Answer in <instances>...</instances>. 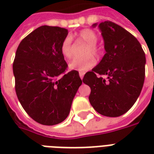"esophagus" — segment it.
I'll return each instance as SVG.
<instances>
[{"label": "esophagus", "mask_w": 154, "mask_h": 154, "mask_svg": "<svg viewBox=\"0 0 154 154\" xmlns=\"http://www.w3.org/2000/svg\"><path fill=\"white\" fill-rule=\"evenodd\" d=\"M85 75V72H79V76L80 77H81V79H82L83 78V77H84Z\"/></svg>", "instance_id": "obj_1"}]
</instances>
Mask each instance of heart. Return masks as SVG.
Wrapping results in <instances>:
<instances>
[{
    "label": "heart",
    "mask_w": 154,
    "mask_h": 154,
    "mask_svg": "<svg viewBox=\"0 0 154 154\" xmlns=\"http://www.w3.org/2000/svg\"><path fill=\"white\" fill-rule=\"evenodd\" d=\"M77 38L79 41L85 42L88 45L85 54L91 53L93 55H98V47L97 46V42L98 41V37L94 30L85 29L82 30L77 34ZM60 52L63 57L66 59H70L72 56V37L67 36L62 42L60 46ZM96 64V60L91 55H87L82 58H75L72 60L69 64V68L70 69L77 70L79 72H85L90 69Z\"/></svg>",
    "instance_id": "obj_1"
}]
</instances>
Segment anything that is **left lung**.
Here are the masks:
<instances>
[{
  "mask_svg": "<svg viewBox=\"0 0 154 154\" xmlns=\"http://www.w3.org/2000/svg\"><path fill=\"white\" fill-rule=\"evenodd\" d=\"M97 25L105 54L91 72L85 73L83 82L91 89L89 100L97 112L105 117H119L130 109L141 94L146 55L136 37L120 25L105 21L92 27Z\"/></svg>",
  "mask_w": 154,
  "mask_h": 154,
  "instance_id": "left-lung-1",
  "label": "left lung"
}]
</instances>
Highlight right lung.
Masks as SVG:
<instances>
[{"mask_svg":"<svg viewBox=\"0 0 154 154\" xmlns=\"http://www.w3.org/2000/svg\"><path fill=\"white\" fill-rule=\"evenodd\" d=\"M67 35L64 28L38 27L20 42L13 61L18 100L30 117L45 125L66 119L82 84L76 70L63 74L68 65L60 46Z\"/></svg>","mask_w":154,"mask_h":154,"instance_id":"1","label":"right lung"}]
</instances>
